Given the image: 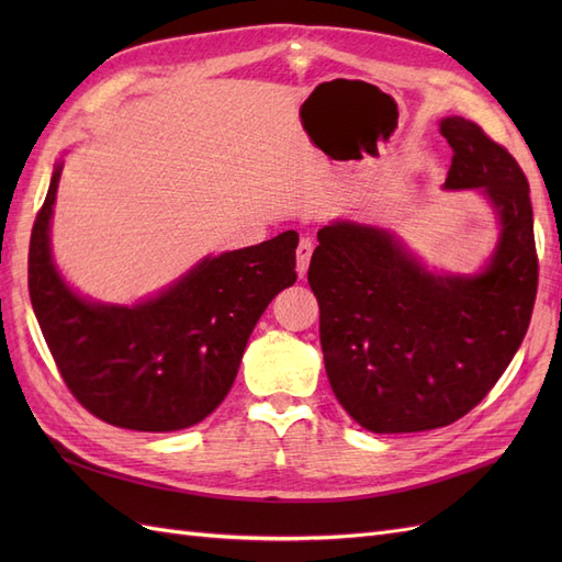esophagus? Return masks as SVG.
<instances>
[{"label": "esophagus", "instance_id": "1", "mask_svg": "<svg viewBox=\"0 0 562 562\" xmlns=\"http://www.w3.org/2000/svg\"><path fill=\"white\" fill-rule=\"evenodd\" d=\"M312 252H314V244H312V239H300L297 250H295V260H297V274H300V279H302L304 274H307L310 260H312Z\"/></svg>", "mask_w": 562, "mask_h": 562}]
</instances>
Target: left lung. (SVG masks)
Instances as JSON below:
<instances>
[{
  "label": "left lung",
  "instance_id": "left-lung-1",
  "mask_svg": "<svg viewBox=\"0 0 562 562\" xmlns=\"http://www.w3.org/2000/svg\"><path fill=\"white\" fill-rule=\"evenodd\" d=\"M438 128L452 147L443 190L479 192L495 215L483 267L431 269L394 229L333 220L318 229L307 274L333 394L372 434L464 417L512 363L535 307V223L520 166L464 116Z\"/></svg>",
  "mask_w": 562,
  "mask_h": 562
}]
</instances>
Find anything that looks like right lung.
<instances>
[{"instance_id": "obj_1", "label": "right lung", "mask_w": 562, "mask_h": 562, "mask_svg": "<svg viewBox=\"0 0 562 562\" xmlns=\"http://www.w3.org/2000/svg\"><path fill=\"white\" fill-rule=\"evenodd\" d=\"M60 173L63 159L32 227L27 283L65 384L112 427L151 434L194 427L229 394L269 302L295 283L297 234L206 255L133 304L91 300L65 281L50 248Z\"/></svg>"}]
</instances>
